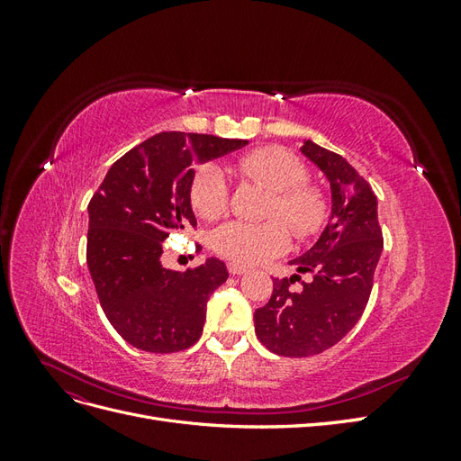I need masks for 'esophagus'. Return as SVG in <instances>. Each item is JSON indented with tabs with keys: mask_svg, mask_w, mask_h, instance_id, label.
I'll list each match as a JSON object with an SVG mask.
<instances>
[{
	"mask_svg": "<svg viewBox=\"0 0 461 461\" xmlns=\"http://www.w3.org/2000/svg\"><path fill=\"white\" fill-rule=\"evenodd\" d=\"M227 269H229V273H230V275H242V273H246V271H248L246 265L234 263V261H229V263H227Z\"/></svg>",
	"mask_w": 461,
	"mask_h": 461,
	"instance_id": "1",
	"label": "esophagus"
}]
</instances>
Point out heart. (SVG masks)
<instances>
[{"instance_id": "b5f03b06", "label": "heart", "mask_w": 461, "mask_h": 461, "mask_svg": "<svg viewBox=\"0 0 461 461\" xmlns=\"http://www.w3.org/2000/svg\"><path fill=\"white\" fill-rule=\"evenodd\" d=\"M234 167L244 178L273 192L265 212L271 221H230L221 225L212 239L219 256L242 265L261 263L281 256L288 248L289 226L300 240L312 239L325 227L327 196L319 186L308 183V167L292 151L278 146L258 148L244 153ZM188 198L196 215L205 221H215L225 213L229 183L221 167L213 163L198 167L190 180Z\"/></svg>"}]
</instances>
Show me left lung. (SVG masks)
Returning <instances> with one entry per match:
<instances>
[{
    "label": "left lung",
    "instance_id": "1",
    "mask_svg": "<svg viewBox=\"0 0 461 461\" xmlns=\"http://www.w3.org/2000/svg\"><path fill=\"white\" fill-rule=\"evenodd\" d=\"M302 153L330 180L332 215L321 239L292 259L300 275L275 278L271 300L256 310V334L273 354L308 357L329 350L357 323L369 302L375 267L383 252L376 198L367 180L339 153L305 140Z\"/></svg>",
    "mask_w": 461,
    "mask_h": 461
}]
</instances>
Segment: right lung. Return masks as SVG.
<instances>
[{
	"mask_svg": "<svg viewBox=\"0 0 461 461\" xmlns=\"http://www.w3.org/2000/svg\"><path fill=\"white\" fill-rule=\"evenodd\" d=\"M212 134L159 132L124 153L88 203L86 263L109 323L138 350L171 354L202 337L205 303L229 278L209 258L185 273L161 265L171 230L196 229L192 167L246 146Z\"/></svg>",
	"mask_w": 461,
	"mask_h": 461,
	"instance_id": "obj_1",
	"label": "right lung"
}]
</instances>
